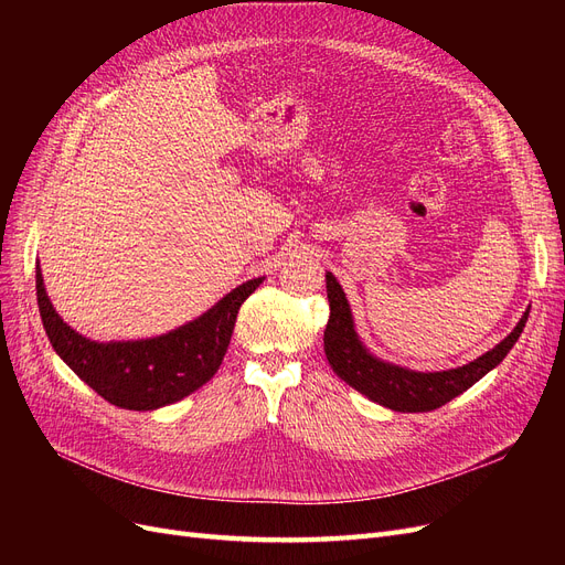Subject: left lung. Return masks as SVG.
<instances>
[{
	"mask_svg": "<svg viewBox=\"0 0 565 565\" xmlns=\"http://www.w3.org/2000/svg\"><path fill=\"white\" fill-rule=\"evenodd\" d=\"M330 301V320L324 328V355L337 372L355 391H361L372 403H380L393 413H429L440 405L450 403L459 393H465L478 380L498 367L504 355L516 344L530 309L521 316L516 328L511 330L498 347L478 355L476 361L440 372H417L396 363H386L382 358L370 353L361 337L355 332L351 303L344 289L337 282L332 273H324Z\"/></svg>",
	"mask_w": 565,
	"mask_h": 565,
	"instance_id": "1",
	"label": "left lung"
}]
</instances>
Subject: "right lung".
Returning <instances> with one entry per match:
<instances>
[{"label":"right lung","mask_w":565,"mask_h":565,"mask_svg":"<svg viewBox=\"0 0 565 565\" xmlns=\"http://www.w3.org/2000/svg\"><path fill=\"white\" fill-rule=\"evenodd\" d=\"M38 306L51 347L100 398L125 409H158L207 384L231 344L237 311L264 282L252 278L181 328L134 341H94L63 322L46 295L38 264Z\"/></svg>","instance_id":"add662e5"}]
</instances>
